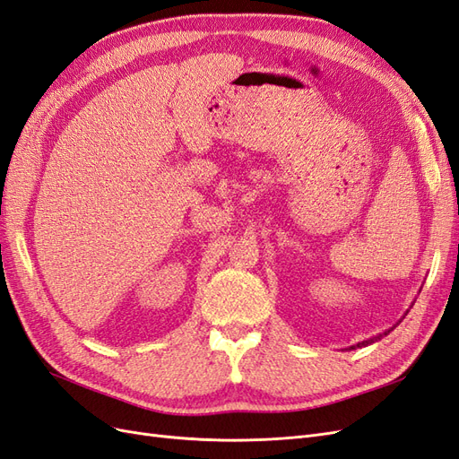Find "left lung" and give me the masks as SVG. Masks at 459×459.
Listing matches in <instances>:
<instances>
[{"label": "left lung", "instance_id": "left-lung-1", "mask_svg": "<svg viewBox=\"0 0 459 459\" xmlns=\"http://www.w3.org/2000/svg\"><path fill=\"white\" fill-rule=\"evenodd\" d=\"M408 314V312H406ZM393 329H388V331H385V333H379V335H375V337H371V339H368V341H362V342H358V344H354V346H351L349 351H356V349H359V346H368V344H373V342H377L379 339H383L385 335H388V333H391Z\"/></svg>", "mask_w": 459, "mask_h": 459}]
</instances>
